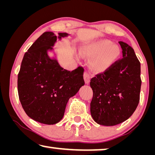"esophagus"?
Here are the masks:
<instances>
[{
	"label": "esophagus",
	"instance_id": "1",
	"mask_svg": "<svg viewBox=\"0 0 155 155\" xmlns=\"http://www.w3.org/2000/svg\"><path fill=\"white\" fill-rule=\"evenodd\" d=\"M83 77H84V80H85V83L86 84H88L90 81V78H91V75L89 73L87 72H85L84 74H83Z\"/></svg>",
	"mask_w": 155,
	"mask_h": 155
}]
</instances>
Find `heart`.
I'll list each match as a JSON object with an SVG mask.
<instances>
[{
  "instance_id": "heart-1",
  "label": "heart",
  "mask_w": 155,
  "mask_h": 155,
  "mask_svg": "<svg viewBox=\"0 0 155 155\" xmlns=\"http://www.w3.org/2000/svg\"><path fill=\"white\" fill-rule=\"evenodd\" d=\"M81 51L83 55L92 58L90 62L92 70L102 72L116 62L121 54V50L111 41L101 39L83 46Z\"/></svg>"
}]
</instances>
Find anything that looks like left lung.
<instances>
[{
	"instance_id": "obj_1",
	"label": "left lung",
	"mask_w": 155,
	"mask_h": 155,
	"mask_svg": "<svg viewBox=\"0 0 155 155\" xmlns=\"http://www.w3.org/2000/svg\"><path fill=\"white\" fill-rule=\"evenodd\" d=\"M123 58L91 78L90 112L95 122L112 126L129 119L139 102L141 65L132 47L119 41Z\"/></svg>"
}]
</instances>
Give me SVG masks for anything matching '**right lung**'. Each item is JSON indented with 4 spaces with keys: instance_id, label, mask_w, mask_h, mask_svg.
Masks as SVG:
<instances>
[{
    "instance_id": "1",
    "label": "right lung",
    "mask_w": 155,
    "mask_h": 155,
    "mask_svg": "<svg viewBox=\"0 0 155 155\" xmlns=\"http://www.w3.org/2000/svg\"><path fill=\"white\" fill-rule=\"evenodd\" d=\"M68 36L45 31L25 52L18 74V92L27 115L36 121L47 125L59 122L66 105L84 85L83 67L72 72L61 68L48 50H52L57 38Z\"/></svg>"
}]
</instances>
